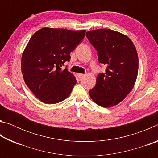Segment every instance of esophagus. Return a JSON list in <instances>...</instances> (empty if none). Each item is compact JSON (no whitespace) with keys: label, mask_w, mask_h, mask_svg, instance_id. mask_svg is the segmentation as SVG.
Listing matches in <instances>:
<instances>
[{"label":"esophagus","mask_w":158,"mask_h":158,"mask_svg":"<svg viewBox=\"0 0 158 158\" xmlns=\"http://www.w3.org/2000/svg\"><path fill=\"white\" fill-rule=\"evenodd\" d=\"M77 76H78V77H79V78H83V77H84L85 76V74L78 73V74H77Z\"/></svg>","instance_id":"34e87169"}]
</instances>
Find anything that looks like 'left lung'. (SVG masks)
Instances as JSON below:
<instances>
[{
	"label": "left lung",
	"instance_id": "8db88e82",
	"mask_svg": "<svg viewBox=\"0 0 158 158\" xmlns=\"http://www.w3.org/2000/svg\"><path fill=\"white\" fill-rule=\"evenodd\" d=\"M85 35L98 52L99 62L106 65L89 95L99 106L111 107L123 100L135 85L139 69L137 49L127 35L110 29L90 31Z\"/></svg>",
	"mask_w": 158,
	"mask_h": 158
}]
</instances>
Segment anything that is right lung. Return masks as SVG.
Returning a JSON list of instances; mask_svg holds the SVG:
<instances>
[{
    "label": "right lung",
    "mask_w": 158,
    "mask_h": 158,
    "mask_svg": "<svg viewBox=\"0 0 158 158\" xmlns=\"http://www.w3.org/2000/svg\"><path fill=\"white\" fill-rule=\"evenodd\" d=\"M85 33L44 27L31 37L21 56V73L26 85L42 102H60L71 93L77 80L62 66Z\"/></svg>",
    "instance_id": "1"
}]
</instances>
